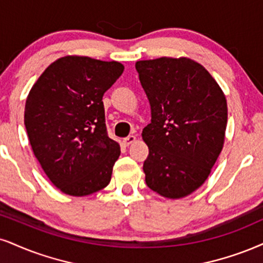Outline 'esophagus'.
Returning a JSON list of instances; mask_svg holds the SVG:
<instances>
[{"label": "esophagus", "mask_w": 263, "mask_h": 263, "mask_svg": "<svg viewBox=\"0 0 263 263\" xmlns=\"http://www.w3.org/2000/svg\"><path fill=\"white\" fill-rule=\"evenodd\" d=\"M135 141V137L134 135H128V137L123 139V144L125 145V146H129V145L133 144V142Z\"/></svg>", "instance_id": "esophagus-1"}]
</instances>
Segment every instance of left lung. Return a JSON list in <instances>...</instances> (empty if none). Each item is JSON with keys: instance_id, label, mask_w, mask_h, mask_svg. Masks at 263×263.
Listing matches in <instances>:
<instances>
[{"instance_id": "obj_1", "label": "left lung", "mask_w": 263, "mask_h": 263, "mask_svg": "<svg viewBox=\"0 0 263 263\" xmlns=\"http://www.w3.org/2000/svg\"><path fill=\"white\" fill-rule=\"evenodd\" d=\"M151 106L142 130L148 146L145 181L168 199L205 183L221 154L227 128L226 96L212 76L189 58L161 57L135 64Z\"/></svg>"}]
</instances>
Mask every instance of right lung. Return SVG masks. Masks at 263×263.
Masks as SVG:
<instances>
[{"label":"right lung","mask_w":263,"mask_h":263,"mask_svg":"<svg viewBox=\"0 0 263 263\" xmlns=\"http://www.w3.org/2000/svg\"><path fill=\"white\" fill-rule=\"evenodd\" d=\"M124 67L90 57L51 63L29 92L24 124L35 157L64 194L86 196L111 181L121 155L108 138L102 97Z\"/></svg>","instance_id":"right-lung-1"}]
</instances>
